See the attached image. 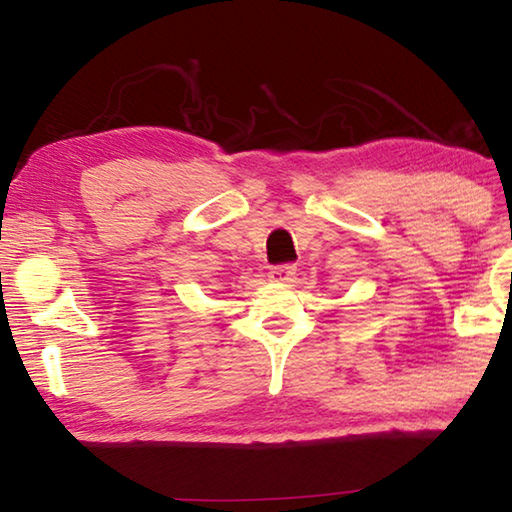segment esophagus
I'll return each mask as SVG.
<instances>
[{
  "label": "esophagus",
  "instance_id": "obj_1",
  "mask_svg": "<svg viewBox=\"0 0 512 512\" xmlns=\"http://www.w3.org/2000/svg\"><path fill=\"white\" fill-rule=\"evenodd\" d=\"M297 275V268L295 266H275V268H270L268 270V279L270 282H275V284H288V282H293V277Z\"/></svg>",
  "mask_w": 512,
  "mask_h": 512
}]
</instances>
